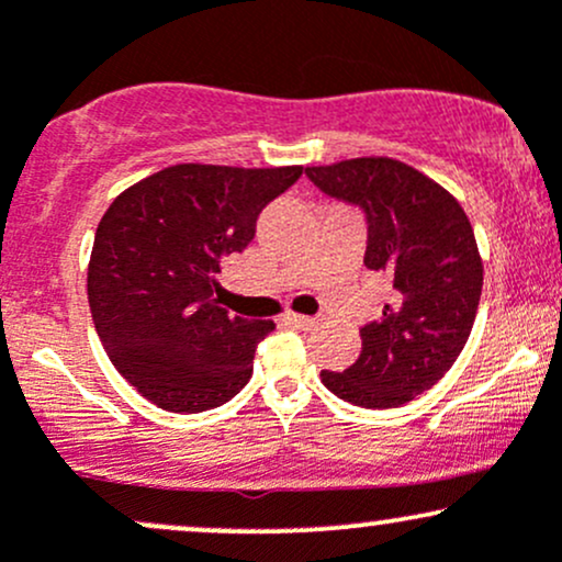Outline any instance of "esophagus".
<instances>
[{
	"instance_id": "34e87169",
	"label": "esophagus",
	"mask_w": 562,
	"mask_h": 562,
	"mask_svg": "<svg viewBox=\"0 0 562 562\" xmlns=\"http://www.w3.org/2000/svg\"><path fill=\"white\" fill-rule=\"evenodd\" d=\"M282 319H285L288 325L303 327V330H308V327H314V319H312V317H303V314H295V312H285V314H282Z\"/></svg>"
}]
</instances>
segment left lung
Wrapping results in <instances>:
<instances>
[{"instance_id":"left-lung-1","label":"left lung","mask_w":562,"mask_h":562,"mask_svg":"<svg viewBox=\"0 0 562 562\" xmlns=\"http://www.w3.org/2000/svg\"><path fill=\"white\" fill-rule=\"evenodd\" d=\"M306 177L327 195L362 205L364 267L393 285L383 317L359 330L357 362L322 370V383L367 409L402 406L447 375L473 330L483 261L470 218L449 190L396 158L308 166Z\"/></svg>"}]
</instances>
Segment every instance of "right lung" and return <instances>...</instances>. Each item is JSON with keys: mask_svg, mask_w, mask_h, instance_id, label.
Returning <instances> with one entry per match:
<instances>
[{"mask_svg": "<svg viewBox=\"0 0 562 562\" xmlns=\"http://www.w3.org/2000/svg\"><path fill=\"white\" fill-rule=\"evenodd\" d=\"M301 171L177 164L128 187L100 218L87 269L94 330L147 402L195 415L254 375L256 346L274 322L218 306L216 274Z\"/></svg>", "mask_w": 562, "mask_h": 562, "instance_id": "right-lung-1", "label": "right lung"}]
</instances>
